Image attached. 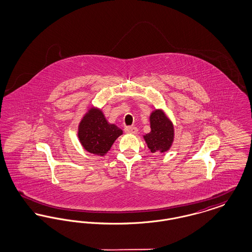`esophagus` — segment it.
Masks as SVG:
<instances>
[{"mask_svg": "<svg viewBox=\"0 0 252 252\" xmlns=\"http://www.w3.org/2000/svg\"><path fill=\"white\" fill-rule=\"evenodd\" d=\"M125 132L127 134H137L138 132V128L135 126H126L125 128Z\"/></svg>", "mask_w": 252, "mask_h": 252, "instance_id": "34e87169", "label": "esophagus"}]
</instances>
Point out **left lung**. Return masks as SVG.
<instances>
[{
	"mask_svg": "<svg viewBox=\"0 0 252 252\" xmlns=\"http://www.w3.org/2000/svg\"><path fill=\"white\" fill-rule=\"evenodd\" d=\"M151 131L144 135V141L152 153H164L174 142V126L162 109L152 111L149 117Z\"/></svg>",
	"mask_w": 252,
	"mask_h": 252,
	"instance_id": "1",
	"label": "left lung"
}]
</instances>
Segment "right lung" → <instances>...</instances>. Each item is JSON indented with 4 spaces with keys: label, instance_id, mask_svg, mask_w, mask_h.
Masks as SVG:
<instances>
[{
    "label": "right lung",
    "instance_id": "obj_1",
    "mask_svg": "<svg viewBox=\"0 0 252 252\" xmlns=\"http://www.w3.org/2000/svg\"><path fill=\"white\" fill-rule=\"evenodd\" d=\"M123 130L114 124H109L101 109L92 107L80 121L78 139L88 152L105 156Z\"/></svg>",
    "mask_w": 252,
    "mask_h": 252
}]
</instances>
